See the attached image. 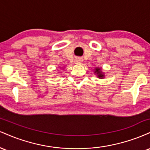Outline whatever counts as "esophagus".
<instances>
[{
  "label": "esophagus",
  "instance_id": "34e87169",
  "mask_svg": "<svg viewBox=\"0 0 150 150\" xmlns=\"http://www.w3.org/2000/svg\"><path fill=\"white\" fill-rule=\"evenodd\" d=\"M75 63H82V59L81 58H77L76 59H75Z\"/></svg>",
  "mask_w": 150,
  "mask_h": 150
}]
</instances>
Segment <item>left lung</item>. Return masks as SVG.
I'll return each mask as SVG.
<instances>
[{
    "mask_svg": "<svg viewBox=\"0 0 150 150\" xmlns=\"http://www.w3.org/2000/svg\"><path fill=\"white\" fill-rule=\"evenodd\" d=\"M95 73H97V74H99V75H98V77H104V75H102L101 73H100V68H97V69H96Z\"/></svg>",
    "mask_w": 150,
    "mask_h": 150,
    "instance_id": "obj_1",
    "label": "left lung"
}]
</instances>
